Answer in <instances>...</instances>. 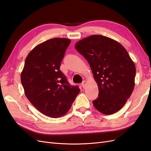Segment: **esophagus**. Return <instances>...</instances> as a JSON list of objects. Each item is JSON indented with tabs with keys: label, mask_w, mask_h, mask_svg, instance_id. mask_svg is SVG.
Masks as SVG:
<instances>
[{
	"label": "esophagus",
	"mask_w": 151,
	"mask_h": 151,
	"mask_svg": "<svg viewBox=\"0 0 151 151\" xmlns=\"http://www.w3.org/2000/svg\"><path fill=\"white\" fill-rule=\"evenodd\" d=\"M86 83H87V82L86 81H84L83 83H82V86H83V88H85V87L86 86Z\"/></svg>",
	"instance_id": "esophagus-1"
}]
</instances>
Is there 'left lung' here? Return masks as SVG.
Here are the masks:
<instances>
[{
	"label": "left lung",
	"mask_w": 151,
	"mask_h": 151,
	"mask_svg": "<svg viewBox=\"0 0 151 151\" xmlns=\"http://www.w3.org/2000/svg\"><path fill=\"white\" fill-rule=\"evenodd\" d=\"M75 48L88 62L99 94L93 101L104 115L119 111L131 96L135 86L136 68L129 53L116 41L94 35L77 42Z\"/></svg>",
	"instance_id": "8db88e82"
}]
</instances>
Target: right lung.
<instances>
[{
    "label": "right lung",
    "mask_w": 151,
    "mask_h": 151,
    "mask_svg": "<svg viewBox=\"0 0 151 151\" xmlns=\"http://www.w3.org/2000/svg\"><path fill=\"white\" fill-rule=\"evenodd\" d=\"M70 42L55 38L38 45L26 57L21 74L27 98L38 111L52 118L65 115L80 92L60 70Z\"/></svg>",
    "instance_id": "obj_1"
}]
</instances>
